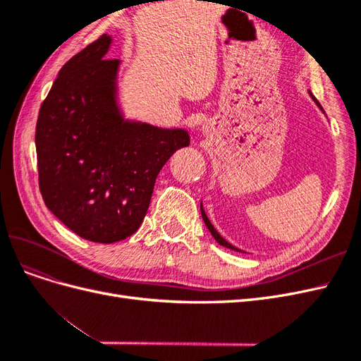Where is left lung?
Masks as SVG:
<instances>
[{
	"label": "left lung",
	"instance_id": "left-lung-1",
	"mask_svg": "<svg viewBox=\"0 0 361 361\" xmlns=\"http://www.w3.org/2000/svg\"><path fill=\"white\" fill-rule=\"evenodd\" d=\"M313 99H314V97H313ZM314 102L319 105V102H318V101H316V99H314ZM319 106H321V105H319ZM202 216H203V221H204L206 227H207V228H209V232L212 233V236L215 238V241H216L218 244H220V245H223V247H227V248H232V250H235V251H241V250H238L236 247H233V245H231V244H228V243L226 241V239H223V238H221L220 235H218V232L215 231V228H214V226L211 224V221H209V220H207V216H206V214H204V211H203V207H202Z\"/></svg>",
	"mask_w": 361,
	"mask_h": 361
}]
</instances>
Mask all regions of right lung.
<instances>
[{"instance_id": "obj_1", "label": "right lung", "mask_w": 361, "mask_h": 361, "mask_svg": "<svg viewBox=\"0 0 361 361\" xmlns=\"http://www.w3.org/2000/svg\"><path fill=\"white\" fill-rule=\"evenodd\" d=\"M110 43L102 35L64 64L36 125L43 202L73 233L101 244L138 231L159 170L190 145L187 130L123 122Z\"/></svg>"}]
</instances>
